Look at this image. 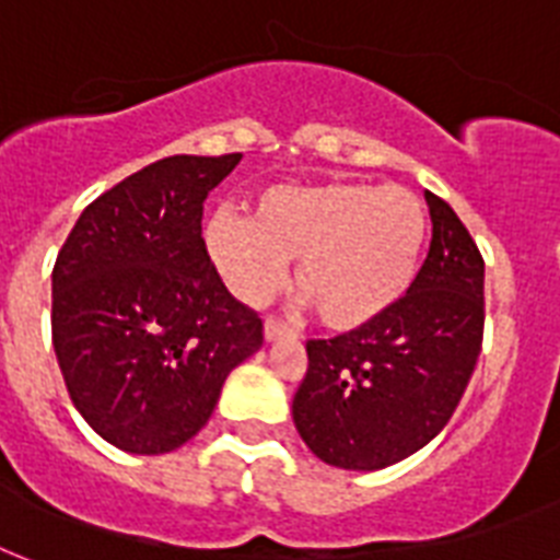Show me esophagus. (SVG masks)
I'll return each instance as SVG.
<instances>
[{"instance_id":"1","label":"esophagus","mask_w":560,"mask_h":560,"mask_svg":"<svg viewBox=\"0 0 560 560\" xmlns=\"http://www.w3.org/2000/svg\"><path fill=\"white\" fill-rule=\"evenodd\" d=\"M288 334H290V327L281 325L276 316H270V319L265 322V339H267V342H272V339H281V336H288Z\"/></svg>"}]
</instances>
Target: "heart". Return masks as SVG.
Segmentation results:
<instances>
[{
	"mask_svg": "<svg viewBox=\"0 0 560 560\" xmlns=\"http://www.w3.org/2000/svg\"><path fill=\"white\" fill-rule=\"evenodd\" d=\"M429 233L425 207L399 186H279L253 218L215 212L203 247L235 299L265 304L295 265V290L322 325L353 330L411 288Z\"/></svg>",
	"mask_w": 560,
	"mask_h": 560,
	"instance_id": "heart-1",
	"label": "heart"
}]
</instances>
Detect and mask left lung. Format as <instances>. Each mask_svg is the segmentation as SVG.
Returning a JSON list of instances; mask_svg holds the SVG:
<instances>
[{
  "label": "left lung",
  "mask_w": 560,
  "mask_h": 560,
  "mask_svg": "<svg viewBox=\"0 0 560 560\" xmlns=\"http://www.w3.org/2000/svg\"><path fill=\"white\" fill-rule=\"evenodd\" d=\"M431 247L408 293L374 322L307 339L293 422L319 460L374 471L431 443L483 345V256L448 203L425 192Z\"/></svg>",
  "instance_id": "left-lung-1"
}]
</instances>
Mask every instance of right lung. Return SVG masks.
Here are the masks:
<instances>
[{"instance_id":"obj_1","label":"right lung","mask_w":560,"mask_h":560,"mask_svg":"<svg viewBox=\"0 0 560 560\" xmlns=\"http://www.w3.org/2000/svg\"><path fill=\"white\" fill-rule=\"evenodd\" d=\"M241 154H172L89 203L51 276V336L71 402L100 438L166 454L207 425L265 342L203 247L207 195Z\"/></svg>"}]
</instances>
